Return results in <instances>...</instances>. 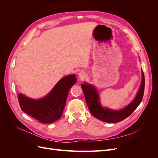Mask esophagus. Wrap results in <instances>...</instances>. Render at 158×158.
<instances>
[{"mask_svg":"<svg viewBox=\"0 0 158 158\" xmlns=\"http://www.w3.org/2000/svg\"><path fill=\"white\" fill-rule=\"evenodd\" d=\"M78 78H80L81 80H84L85 79V78L86 77V73H85V72L83 71H81L78 73Z\"/></svg>","mask_w":158,"mask_h":158,"instance_id":"esophagus-1","label":"esophagus"}]
</instances>
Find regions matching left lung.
Here are the masks:
<instances>
[{
  "instance_id": "obj_1",
  "label": "left lung",
  "mask_w": 158,
  "mask_h": 158,
  "mask_svg": "<svg viewBox=\"0 0 158 158\" xmlns=\"http://www.w3.org/2000/svg\"><path fill=\"white\" fill-rule=\"evenodd\" d=\"M142 76L141 84L136 97L128 106L120 110L103 107L100 103L99 93L94 85L86 82L82 84L81 86L91 113L95 118L106 123H118L130 116L141 103L144 95L145 79L142 70Z\"/></svg>"
}]
</instances>
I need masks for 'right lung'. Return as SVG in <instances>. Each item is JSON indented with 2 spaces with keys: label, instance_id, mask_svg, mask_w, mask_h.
<instances>
[{
  "label": "right lung",
  "instance_id": "add662e5",
  "mask_svg": "<svg viewBox=\"0 0 158 158\" xmlns=\"http://www.w3.org/2000/svg\"><path fill=\"white\" fill-rule=\"evenodd\" d=\"M76 82L75 74L61 78L50 92L41 99H32L23 94H18L22 111L42 123H52L63 114L69 90Z\"/></svg>",
  "mask_w": 158,
  "mask_h": 158
}]
</instances>
